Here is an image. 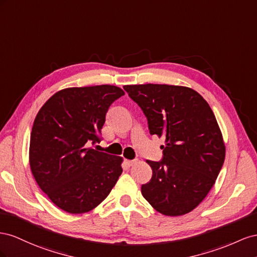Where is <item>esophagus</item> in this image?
<instances>
[{"label": "esophagus", "instance_id": "obj_1", "mask_svg": "<svg viewBox=\"0 0 257 257\" xmlns=\"http://www.w3.org/2000/svg\"><path fill=\"white\" fill-rule=\"evenodd\" d=\"M135 163H136L135 160H128V159L124 160V164H126L127 167H131L133 165H135Z\"/></svg>", "mask_w": 257, "mask_h": 257}]
</instances>
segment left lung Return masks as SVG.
I'll list each match as a JSON object with an SVG mask.
<instances>
[{
  "instance_id": "left-lung-1",
  "label": "left lung",
  "mask_w": 257,
  "mask_h": 257,
  "mask_svg": "<svg viewBox=\"0 0 257 257\" xmlns=\"http://www.w3.org/2000/svg\"><path fill=\"white\" fill-rule=\"evenodd\" d=\"M148 118L150 134L166 138L160 161L146 160L152 179L141 192L159 213L179 216L199 204L221 171L225 145L208 102L188 87L127 85Z\"/></svg>"
}]
</instances>
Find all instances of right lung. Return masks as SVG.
I'll return each instance as SVG.
<instances>
[{
    "mask_svg": "<svg viewBox=\"0 0 257 257\" xmlns=\"http://www.w3.org/2000/svg\"><path fill=\"white\" fill-rule=\"evenodd\" d=\"M123 94L111 85L67 88L49 98L35 117L29 151L32 174L68 213L99 206L122 172L121 157L87 146L101 141L107 109Z\"/></svg>",
    "mask_w": 257,
    "mask_h": 257,
    "instance_id": "right-lung-1",
    "label": "right lung"
}]
</instances>
